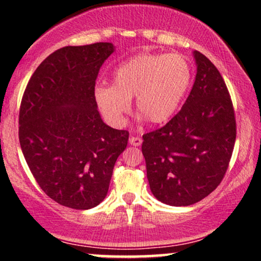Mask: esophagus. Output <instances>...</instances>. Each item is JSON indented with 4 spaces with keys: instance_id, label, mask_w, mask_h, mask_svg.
Instances as JSON below:
<instances>
[{
    "instance_id": "1",
    "label": "esophagus",
    "mask_w": 261,
    "mask_h": 261,
    "mask_svg": "<svg viewBox=\"0 0 261 261\" xmlns=\"http://www.w3.org/2000/svg\"><path fill=\"white\" fill-rule=\"evenodd\" d=\"M128 142H130L131 146H141V143H142V139H141V137L131 136L130 139H128Z\"/></svg>"
}]
</instances>
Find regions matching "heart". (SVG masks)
I'll use <instances>...</instances> for the list:
<instances>
[{"mask_svg": "<svg viewBox=\"0 0 261 261\" xmlns=\"http://www.w3.org/2000/svg\"><path fill=\"white\" fill-rule=\"evenodd\" d=\"M190 64L179 54L135 55L115 68L113 86H98L95 101L110 122L121 125L135 97L136 110L153 125L173 118L190 88Z\"/></svg>", "mask_w": 261, "mask_h": 261, "instance_id": "1", "label": "heart"}]
</instances>
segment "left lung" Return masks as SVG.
<instances>
[{
    "instance_id": "left-lung-1",
    "label": "left lung",
    "mask_w": 261,
    "mask_h": 261,
    "mask_svg": "<svg viewBox=\"0 0 261 261\" xmlns=\"http://www.w3.org/2000/svg\"><path fill=\"white\" fill-rule=\"evenodd\" d=\"M196 77L187 101L163 127L143 135L147 179L170 206L199 202L222 181L236 142V118L216 66L194 51Z\"/></svg>"
}]
</instances>
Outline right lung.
I'll list each match as a JSON object with an SVG mask.
<instances>
[{
    "instance_id": "1",
    "label": "right lung",
    "mask_w": 261,
    "mask_h": 261,
    "mask_svg": "<svg viewBox=\"0 0 261 261\" xmlns=\"http://www.w3.org/2000/svg\"><path fill=\"white\" fill-rule=\"evenodd\" d=\"M112 43L65 46L38 66L19 109V143L39 187L66 207L88 210L107 196L128 133L104 124L94 97Z\"/></svg>"
}]
</instances>
